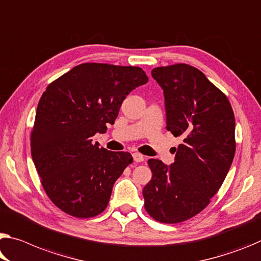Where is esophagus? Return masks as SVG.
<instances>
[{
  "mask_svg": "<svg viewBox=\"0 0 261 261\" xmlns=\"http://www.w3.org/2000/svg\"><path fill=\"white\" fill-rule=\"evenodd\" d=\"M132 156H134V160L136 161V163H142V161H144V159H145V156H144L143 154H140V153H138V152L134 153Z\"/></svg>",
  "mask_w": 261,
  "mask_h": 261,
  "instance_id": "esophagus-1",
  "label": "esophagus"
}]
</instances>
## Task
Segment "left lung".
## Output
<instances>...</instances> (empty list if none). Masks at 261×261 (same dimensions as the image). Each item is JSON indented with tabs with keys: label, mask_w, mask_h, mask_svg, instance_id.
<instances>
[{
	"label": "left lung",
	"mask_w": 261,
	"mask_h": 261,
	"mask_svg": "<svg viewBox=\"0 0 261 261\" xmlns=\"http://www.w3.org/2000/svg\"><path fill=\"white\" fill-rule=\"evenodd\" d=\"M151 74L164 90L166 129L184 142L171 166L147 161L152 179L143 189L144 206L155 221L174 224L201 213L221 188L236 152L234 115L225 94L193 66Z\"/></svg>",
	"instance_id": "obj_1"
}]
</instances>
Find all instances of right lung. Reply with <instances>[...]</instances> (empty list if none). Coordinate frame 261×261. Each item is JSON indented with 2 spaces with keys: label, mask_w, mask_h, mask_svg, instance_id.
Instances as JSON below:
<instances>
[{
  "label": "right lung",
  "mask_w": 261,
  "mask_h": 261,
  "mask_svg": "<svg viewBox=\"0 0 261 261\" xmlns=\"http://www.w3.org/2000/svg\"><path fill=\"white\" fill-rule=\"evenodd\" d=\"M147 81L140 67L86 63L41 95L31 155L45 193L64 213L89 218L107 208L115 181L134 159L100 147L93 136L105 134L126 95Z\"/></svg>",
  "instance_id": "right-lung-1"
}]
</instances>
